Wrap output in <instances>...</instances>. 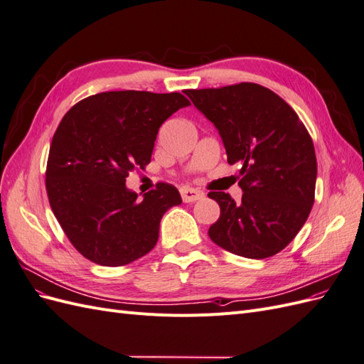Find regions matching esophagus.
I'll return each mask as SVG.
<instances>
[{
  "instance_id": "obj_1",
  "label": "esophagus",
  "mask_w": 364,
  "mask_h": 364,
  "mask_svg": "<svg viewBox=\"0 0 364 364\" xmlns=\"http://www.w3.org/2000/svg\"><path fill=\"white\" fill-rule=\"evenodd\" d=\"M181 196H182V200L185 203H188V202H196V200L202 199L205 194L199 190H196V188H190V186H182Z\"/></svg>"
}]
</instances>
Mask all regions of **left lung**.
Here are the masks:
<instances>
[{"label":"left lung","mask_w":364,"mask_h":364,"mask_svg":"<svg viewBox=\"0 0 364 364\" xmlns=\"http://www.w3.org/2000/svg\"><path fill=\"white\" fill-rule=\"evenodd\" d=\"M185 94L218 130L228 162L240 167L241 203L223 191L208 194L220 206L209 238L240 257H273L297 235L314 203L317 162L311 136L293 109L261 85Z\"/></svg>","instance_id":"8db88e82"}]
</instances>
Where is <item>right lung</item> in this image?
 <instances>
[{
	"label": "right lung",
	"instance_id": "add662e5",
	"mask_svg": "<svg viewBox=\"0 0 364 364\" xmlns=\"http://www.w3.org/2000/svg\"><path fill=\"white\" fill-rule=\"evenodd\" d=\"M186 106L179 92L111 91L65 114L51 141L46 185L54 215L85 258L118 267L155 247L161 218L182 203L181 194L158 183L138 200L126 178L150 162L159 127Z\"/></svg>",
	"mask_w": 364,
	"mask_h": 364
}]
</instances>
